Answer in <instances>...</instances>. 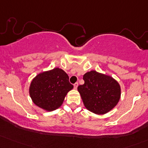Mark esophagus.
<instances>
[{
  "label": "esophagus",
  "mask_w": 148,
  "mask_h": 148,
  "mask_svg": "<svg viewBox=\"0 0 148 148\" xmlns=\"http://www.w3.org/2000/svg\"><path fill=\"white\" fill-rule=\"evenodd\" d=\"M78 85H79V84H78V83H75V84H74V89H77V88Z\"/></svg>",
  "instance_id": "obj_1"
}]
</instances>
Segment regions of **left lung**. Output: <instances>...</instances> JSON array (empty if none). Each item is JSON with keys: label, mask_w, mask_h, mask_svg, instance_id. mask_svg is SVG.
<instances>
[{"label": "left lung", "mask_w": 148, "mask_h": 148, "mask_svg": "<svg viewBox=\"0 0 148 148\" xmlns=\"http://www.w3.org/2000/svg\"><path fill=\"white\" fill-rule=\"evenodd\" d=\"M84 84L78 86L84 106L96 114H105L111 111L121 98V87L111 76L95 70L83 77Z\"/></svg>", "instance_id": "left-lung-1"}]
</instances>
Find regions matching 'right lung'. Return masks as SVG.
Segmentation results:
<instances>
[{
    "mask_svg": "<svg viewBox=\"0 0 148 148\" xmlns=\"http://www.w3.org/2000/svg\"><path fill=\"white\" fill-rule=\"evenodd\" d=\"M73 88L67 74L57 67L37 74L31 82L29 92L36 106L51 112L61 107L66 94Z\"/></svg>",
    "mask_w": 148,
    "mask_h": 148,
    "instance_id": "obj_1",
    "label": "right lung"
}]
</instances>
